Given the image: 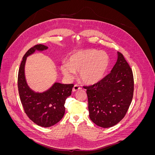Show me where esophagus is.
<instances>
[{"mask_svg": "<svg viewBox=\"0 0 155 155\" xmlns=\"http://www.w3.org/2000/svg\"><path fill=\"white\" fill-rule=\"evenodd\" d=\"M81 87L79 86V85H75L74 86V87H73V88H72V91L73 92H76V91H78V90H79V89H81Z\"/></svg>", "mask_w": 155, "mask_h": 155, "instance_id": "obj_1", "label": "esophagus"}]
</instances>
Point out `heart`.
Wrapping results in <instances>:
<instances>
[{"instance_id": "b5f03b06", "label": "heart", "mask_w": 155, "mask_h": 155, "mask_svg": "<svg viewBox=\"0 0 155 155\" xmlns=\"http://www.w3.org/2000/svg\"><path fill=\"white\" fill-rule=\"evenodd\" d=\"M109 64V56L103 51L93 49L81 50L70 58L68 63L61 66L62 72L67 78H72L75 72H79L81 80L94 84L104 76Z\"/></svg>"}]
</instances>
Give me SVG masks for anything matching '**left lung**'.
Listing matches in <instances>:
<instances>
[{
    "label": "left lung",
    "instance_id": "obj_1",
    "mask_svg": "<svg viewBox=\"0 0 155 155\" xmlns=\"http://www.w3.org/2000/svg\"><path fill=\"white\" fill-rule=\"evenodd\" d=\"M83 88L87 89L91 120L101 127H110L124 118L132 101L133 71L123 54L118 52V60L110 73Z\"/></svg>",
    "mask_w": 155,
    "mask_h": 155
}]
</instances>
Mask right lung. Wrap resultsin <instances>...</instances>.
Returning a JSON list of instances; mask_svg holds the SVG:
<instances>
[{
  "mask_svg": "<svg viewBox=\"0 0 155 155\" xmlns=\"http://www.w3.org/2000/svg\"><path fill=\"white\" fill-rule=\"evenodd\" d=\"M48 47L36 45L26 51L22 58L18 73V90L25 113L35 124L43 127L52 126L63 118L65 112L64 104L71 95L74 84L55 83L48 91L38 93L28 86L25 75L26 58L35 50L43 51Z\"/></svg>",
  "mask_w": 155,
  "mask_h": 155,
  "instance_id": "obj_1",
  "label": "right lung"
}]
</instances>
